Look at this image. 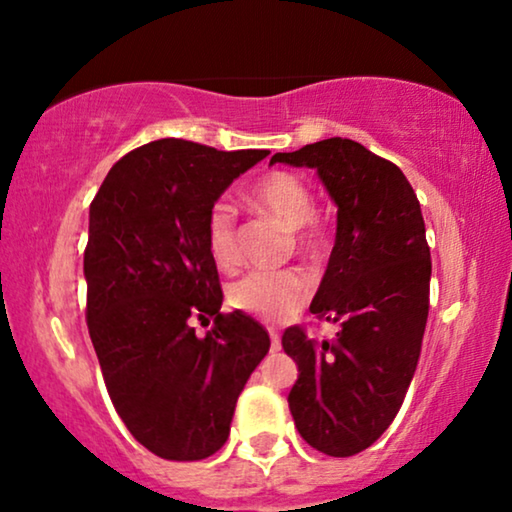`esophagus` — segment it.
<instances>
[{
    "instance_id": "1",
    "label": "esophagus",
    "mask_w": 512,
    "mask_h": 512,
    "mask_svg": "<svg viewBox=\"0 0 512 512\" xmlns=\"http://www.w3.org/2000/svg\"><path fill=\"white\" fill-rule=\"evenodd\" d=\"M270 349L272 352H279V349H282V340H279L277 331H270Z\"/></svg>"
}]
</instances>
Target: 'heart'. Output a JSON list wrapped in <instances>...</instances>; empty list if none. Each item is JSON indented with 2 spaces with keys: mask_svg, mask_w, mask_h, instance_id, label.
Here are the masks:
<instances>
[{
  "mask_svg": "<svg viewBox=\"0 0 512 512\" xmlns=\"http://www.w3.org/2000/svg\"><path fill=\"white\" fill-rule=\"evenodd\" d=\"M247 202L258 214H268L289 228L293 249L305 261L317 263L328 251V235L312 216V193L298 174L275 170L256 179ZM205 242L209 258L223 272L240 265L237 214L228 200H216L207 212ZM312 296V284L303 272H251L228 289V303L261 321H286L303 310Z\"/></svg>",
  "mask_w": 512,
  "mask_h": 512,
  "instance_id": "b5f03b06",
  "label": "heart"
}]
</instances>
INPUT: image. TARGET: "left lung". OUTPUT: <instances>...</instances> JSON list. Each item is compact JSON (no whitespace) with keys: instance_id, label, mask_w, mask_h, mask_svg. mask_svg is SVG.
<instances>
[{"instance_id":"obj_1","label":"left lung","mask_w":512,"mask_h":512,"mask_svg":"<svg viewBox=\"0 0 512 512\" xmlns=\"http://www.w3.org/2000/svg\"><path fill=\"white\" fill-rule=\"evenodd\" d=\"M270 163L314 167L338 205V233L310 312L335 338L286 328L298 363L289 410L307 445L328 457L368 450L401 410L429 319L431 251L415 191L391 160L331 137Z\"/></svg>"}]
</instances>
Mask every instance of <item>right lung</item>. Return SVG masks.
Returning a JSON list of instances; mask_svg holds the SVG:
<instances>
[{"mask_svg":"<svg viewBox=\"0 0 512 512\" xmlns=\"http://www.w3.org/2000/svg\"><path fill=\"white\" fill-rule=\"evenodd\" d=\"M270 151L158 139L125 153L90 202L86 321L118 417L167 461L221 450L237 398L270 349L265 328L221 312L209 207ZM215 319L205 339L192 321Z\"/></svg>","mask_w":512,"mask_h":512,"instance_id":"right-lung-1","label":"right lung"}]
</instances>
